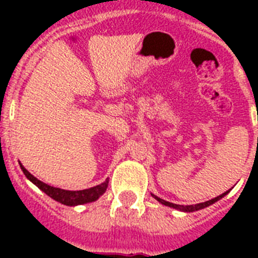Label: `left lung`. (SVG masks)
Wrapping results in <instances>:
<instances>
[{
	"instance_id": "left-lung-1",
	"label": "left lung",
	"mask_w": 258,
	"mask_h": 258,
	"mask_svg": "<svg viewBox=\"0 0 258 258\" xmlns=\"http://www.w3.org/2000/svg\"><path fill=\"white\" fill-rule=\"evenodd\" d=\"M228 194V191L224 192V194H221V196L216 197V198H213V200L210 201H206V202H202V204H197V205H187V206H184V205H175V204H171V202H167V201L165 200H161V198H158V197L153 196L154 198L157 201H159L161 204L166 205V206H170V208H174V209H178V210H180V212H197V210H201V209H205L208 208V206H210L212 204H214V202H217L218 200H221L222 197H225Z\"/></svg>"
}]
</instances>
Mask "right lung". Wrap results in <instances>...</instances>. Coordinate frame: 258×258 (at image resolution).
<instances>
[{
    "label": "right lung",
    "mask_w": 258,
    "mask_h": 258,
    "mask_svg": "<svg viewBox=\"0 0 258 258\" xmlns=\"http://www.w3.org/2000/svg\"><path fill=\"white\" fill-rule=\"evenodd\" d=\"M21 166V170L24 171L25 176L30 180V182H33L40 190H42V191L45 192L46 196H49L50 198H53L54 201H57V202H60V204L62 205H67V206H76V205L93 202V201H96L101 194H104L105 190H107V186H108V179H105V182H103V183L97 184V186H93V187L91 188H86V190H78V191L62 190V188L53 187V186H49V184L44 183V182H41V180L37 179V178H34L24 166Z\"/></svg>",
    "instance_id": "obj_1"
}]
</instances>
